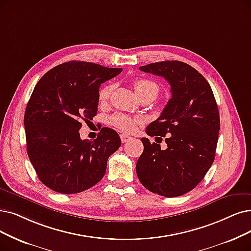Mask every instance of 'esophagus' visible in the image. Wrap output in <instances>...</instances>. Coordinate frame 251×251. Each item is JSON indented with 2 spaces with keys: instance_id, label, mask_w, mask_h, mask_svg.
<instances>
[{
  "instance_id": "34e87169",
  "label": "esophagus",
  "mask_w": 251,
  "mask_h": 251,
  "mask_svg": "<svg viewBox=\"0 0 251 251\" xmlns=\"http://www.w3.org/2000/svg\"><path fill=\"white\" fill-rule=\"evenodd\" d=\"M120 139H122V142L123 143H126L128 141H131L132 137H129V136H127L126 134H122V135H120Z\"/></svg>"
}]
</instances>
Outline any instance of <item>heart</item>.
<instances>
[{"label": "heart", "instance_id": "b5f03b06", "mask_svg": "<svg viewBox=\"0 0 251 251\" xmlns=\"http://www.w3.org/2000/svg\"><path fill=\"white\" fill-rule=\"evenodd\" d=\"M134 88L140 99L145 97L155 98L158 94V85L154 81L147 78H137L133 82ZM114 85L112 83L105 84L100 88L99 91V100L100 102H107L109 98L111 97ZM112 124L119 129L124 132L133 133L137 127L142 124V119L135 116H127L125 114H116L112 117Z\"/></svg>", "mask_w": 251, "mask_h": 251}]
</instances>
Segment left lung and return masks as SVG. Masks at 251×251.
Instances as JSON below:
<instances>
[{"label":"left lung","mask_w":251,"mask_h":251,"mask_svg":"<svg viewBox=\"0 0 251 251\" xmlns=\"http://www.w3.org/2000/svg\"><path fill=\"white\" fill-rule=\"evenodd\" d=\"M139 69L164 77L172 97L146 127L147 135L160 138V142L166 137L167 148L141 139L144 150L136 165L138 178L149 192L167 198L182 196L202 181L215 157L220 122L213 92L201 73L182 62L165 61Z\"/></svg>","instance_id":"left-lung-1"}]
</instances>
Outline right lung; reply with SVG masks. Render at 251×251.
Returning <instances> with one entry per match:
<instances>
[{"label": "right lung", "instance_id": "add662e5", "mask_svg": "<svg viewBox=\"0 0 251 251\" xmlns=\"http://www.w3.org/2000/svg\"><path fill=\"white\" fill-rule=\"evenodd\" d=\"M122 71L72 61L54 67L36 84L24 118L26 149L40 181L50 189L81 193L104 177L122 140L109 127L93 141L82 140L79 129L82 120L97 115L100 86Z\"/></svg>", "mask_w": 251, "mask_h": 251}]
</instances>
